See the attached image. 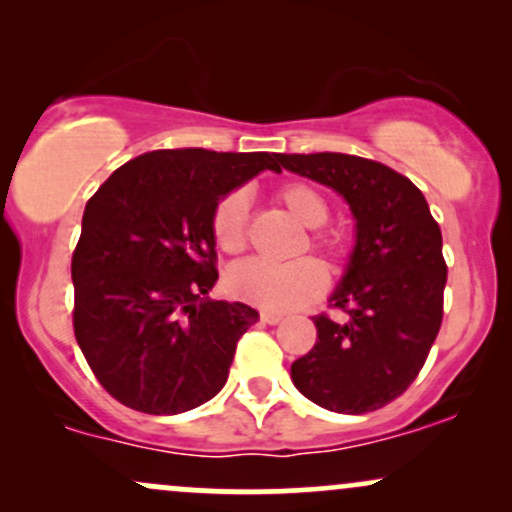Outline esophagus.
Masks as SVG:
<instances>
[{
  "label": "esophagus",
  "mask_w": 512,
  "mask_h": 512,
  "mask_svg": "<svg viewBox=\"0 0 512 512\" xmlns=\"http://www.w3.org/2000/svg\"><path fill=\"white\" fill-rule=\"evenodd\" d=\"M260 320H262V322H267V325H279V322L284 320V315L272 313V310H262V313H260Z\"/></svg>",
  "instance_id": "esophagus-1"
}]
</instances>
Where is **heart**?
<instances>
[{
  "mask_svg": "<svg viewBox=\"0 0 512 512\" xmlns=\"http://www.w3.org/2000/svg\"><path fill=\"white\" fill-rule=\"evenodd\" d=\"M274 199L293 221L310 231L322 228L330 219V204L325 195L308 182H286L274 192ZM248 226V195L243 190H233L221 197L211 214V236L219 250L226 255H238L248 248ZM308 248L327 255L337 267H344L351 257V238L342 231H315L298 252ZM226 289L238 301L284 313V310H296L317 301L327 289V272L320 262L308 260V257L291 264L248 260L228 269Z\"/></svg>",
  "mask_w": 512,
  "mask_h": 512,
  "instance_id": "obj_1",
  "label": "heart"
}]
</instances>
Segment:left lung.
Masks as SVG:
<instances>
[{"mask_svg": "<svg viewBox=\"0 0 512 512\" xmlns=\"http://www.w3.org/2000/svg\"><path fill=\"white\" fill-rule=\"evenodd\" d=\"M291 173L332 187L356 219V245L317 342L293 361L298 392L339 414H366L402 395L424 368L443 322L448 267L426 197L409 178L349 154H279Z\"/></svg>", "mask_w": 512, "mask_h": 512, "instance_id": "left-lung-1", "label": "left lung"}]
</instances>
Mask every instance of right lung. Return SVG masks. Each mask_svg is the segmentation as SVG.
<instances>
[{"label": "right lung", "instance_id": "add662e5", "mask_svg": "<svg viewBox=\"0 0 512 512\" xmlns=\"http://www.w3.org/2000/svg\"><path fill=\"white\" fill-rule=\"evenodd\" d=\"M279 154L161 149L120 166L86 202L72 255L74 334L105 390L144 414H182L226 385L260 313L211 301V214L221 197L279 170Z\"/></svg>", "mask_w": 512, "mask_h": 512}]
</instances>
